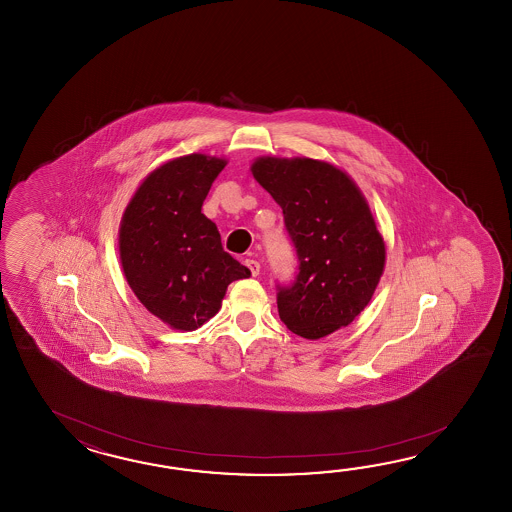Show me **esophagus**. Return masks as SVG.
I'll use <instances>...</instances> for the list:
<instances>
[{
  "label": "esophagus",
  "instance_id": "1",
  "mask_svg": "<svg viewBox=\"0 0 512 512\" xmlns=\"http://www.w3.org/2000/svg\"><path fill=\"white\" fill-rule=\"evenodd\" d=\"M245 267L251 271L252 276H258L260 274V263L256 260H245Z\"/></svg>",
  "mask_w": 512,
  "mask_h": 512
}]
</instances>
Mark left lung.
Listing matches in <instances>:
<instances>
[{
	"label": "left lung",
	"instance_id": "1",
	"mask_svg": "<svg viewBox=\"0 0 512 512\" xmlns=\"http://www.w3.org/2000/svg\"><path fill=\"white\" fill-rule=\"evenodd\" d=\"M252 175L282 207L298 258L291 285H276L283 324L300 337L331 335L368 305L386 260L384 241L357 185L333 164L260 157Z\"/></svg>",
	"mask_w": 512,
	"mask_h": 512
}]
</instances>
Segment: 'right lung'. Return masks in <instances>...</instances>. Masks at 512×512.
I'll return each instance as SVG.
<instances>
[{
  "label": "right lung",
  "instance_id": "right-lung-1",
  "mask_svg": "<svg viewBox=\"0 0 512 512\" xmlns=\"http://www.w3.org/2000/svg\"><path fill=\"white\" fill-rule=\"evenodd\" d=\"M225 161L192 153L144 179L120 223V261L135 296L168 326L192 331L216 315L229 283L251 271L223 251L201 212Z\"/></svg>",
  "mask_w": 512,
  "mask_h": 512
}]
</instances>
